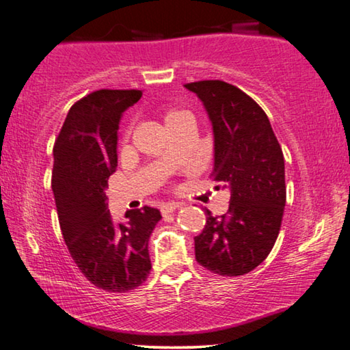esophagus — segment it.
I'll list each match as a JSON object with an SVG mask.
<instances>
[{
    "mask_svg": "<svg viewBox=\"0 0 350 350\" xmlns=\"http://www.w3.org/2000/svg\"><path fill=\"white\" fill-rule=\"evenodd\" d=\"M181 206H183V203H180V202H170V203H165V204H163L161 213H163V215L172 214V213H174V211H176L178 208H181Z\"/></svg>",
    "mask_w": 350,
    "mask_h": 350,
    "instance_id": "obj_1",
    "label": "esophagus"
}]
</instances>
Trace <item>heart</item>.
I'll list each match as a JSON object with an SVG mask.
<instances>
[{
	"mask_svg": "<svg viewBox=\"0 0 350 350\" xmlns=\"http://www.w3.org/2000/svg\"><path fill=\"white\" fill-rule=\"evenodd\" d=\"M183 113H187V111H185V110H172V111H169V113H167V116H165V122L170 121L172 118L180 116V114H183Z\"/></svg>",
	"mask_w": 350,
	"mask_h": 350,
	"instance_id": "obj_1",
	"label": "heart"
}]
</instances>
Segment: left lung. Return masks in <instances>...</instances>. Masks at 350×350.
Instances as JSON below:
<instances>
[{
    "mask_svg": "<svg viewBox=\"0 0 350 350\" xmlns=\"http://www.w3.org/2000/svg\"><path fill=\"white\" fill-rule=\"evenodd\" d=\"M185 87L213 122V178L231 189L226 214L206 209V225L193 239L196 259L220 276H242L267 259L279 236L287 198L282 148L265 111L240 88L223 80Z\"/></svg>",
    "mask_w": 350,
    "mask_h": 350,
    "instance_id": "left-lung-1",
    "label": "left lung"
}]
</instances>
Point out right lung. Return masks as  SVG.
Returning a JSON list of instances; mask_svg holds the SVG:
<instances>
[{
  "instance_id": "add662e5",
  "label": "right lung",
  "mask_w": 350,
  "mask_h": 350,
  "mask_svg": "<svg viewBox=\"0 0 350 350\" xmlns=\"http://www.w3.org/2000/svg\"><path fill=\"white\" fill-rule=\"evenodd\" d=\"M141 96V90L87 94L70 108L54 144L53 191L63 239L83 276L116 293L146 282L148 237L161 220L158 209L144 206L127 211V223H116L105 196L118 165L119 121Z\"/></svg>"
}]
</instances>
